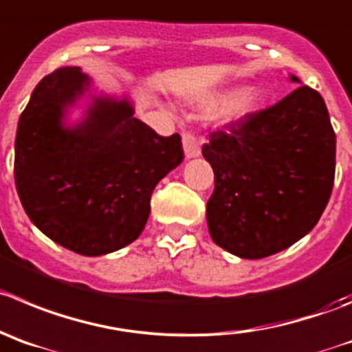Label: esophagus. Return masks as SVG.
<instances>
[{
  "instance_id": "obj_1",
  "label": "esophagus",
  "mask_w": 352,
  "mask_h": 352,
  "mask_svg": "<svg viewBox=\"0 0 352 352\" xmlns=\"http://www.w3.org/2000/svg\"><path fill=\"white\" fill-rule=\"evenodd\" d=\"M182 146H184V153H186V157H196L201 154V149H199V140L192 131H184Z\"/></svg>"
}]
</instances>
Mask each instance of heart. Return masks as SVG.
<instances>
[{
	"instance_id": "obj_1",
	"label": "heart",
	"mask_w": 352,
	"mask_h": 352,
	"mask_svg": "<svg viewBox=\"0 0 352 352\" xmlns=\"http://www.w3.org/2000/svg\"><path fill=\"white\" fill-rule=\"evenodd\" d=\"M212 100V98H210ZM265 100V95L261 88H241V90L232 91L231 95L215 107L213 111V120L221 124L238 123V121L246 120V118L254 116L262 107Z\"/></svg>"
}]
</instances>
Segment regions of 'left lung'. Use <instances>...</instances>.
<instances>
[{
  "label": "left lung",
  "instance_id": "left-lung-1",
  "mask_svg": "<svg viewBox=\"0 0 352 352\" xmlns=\"http://www.w3.org/2000/svg\"><path fill=\"white\" fill-rule=\"evenodd\" d=\"M201 151L215 175L206 203L208 231L229 254H278L304 238L327 208L335 131L313 88H295L274 106L212 131Z\"/></svg>",
  "mask_w": 352,
  "mask_h": 352
}]
</instances>
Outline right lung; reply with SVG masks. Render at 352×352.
Masks as SVG:
<instances>
[{
  "label": "right lung",
  "mask_w": 352,
  "mask_h": 352,
  "mask_svg": "<svg viewBox=\"0 0 352 352\" xmlns=\"http://www.w3.org/2000/svg\"><path fill=\"white\" fill-rule=\"evenodd\" d=\"M80 67L43 78L22 111L15 139V186L32 224L55 243L97 257L135 241L154 187L184 160L170 137L133 118L126 98H94L76 126L64 116L88 90Z\"/></svg>",
  "instance_id": "right-lung-1"
}]
</instances>
